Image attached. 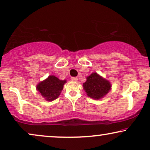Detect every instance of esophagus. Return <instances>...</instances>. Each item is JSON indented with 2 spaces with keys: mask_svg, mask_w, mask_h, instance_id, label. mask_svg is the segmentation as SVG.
Listing matches in <instances>:
<instances>
[{
  "mask_svg": "<svg viewBox=\"0 0 150 150\" xmlns=\"http://www.w3.org/2000/svg\"><path fill=\"white\" fill-rule=\"evenodd\" d=\"M71 81H74V82H76L78 81V79L76 77H72V78H71Z\"/></svg>",
  "mask_w": 150,
  "mask_h": 150,
  "instance_id": "obj_1",
  "label": "esophagus"
}]
</instances>
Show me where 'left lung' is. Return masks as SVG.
Masks as SVG:
<instances>
[{"label":"left lung","mask_w":150,"mask_h":150,"mask_svg":"<svg viewBox=\"0 0 150 150\" xmlns=\"http://www.w3.org/2000/svg\"><path fill=\"white\" fill-rule=\"evenodd\" d=\"M83 87L89 98L100 100L110 91L111 84L98 73L93 72L87 77V81L83 83Z\"/></svg>","instance_id":"8db88e82"}]
</instances>
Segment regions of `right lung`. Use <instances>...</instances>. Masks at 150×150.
<instances>
[{"label":"right lung","mask_w":150,"mask_h":150,"mask_svg":"<svg viewBox=\"0 0 150 150\" xmlns=\"http://www.w3.org/2000/svg\"><path fill=\"white\" fill-rule=\"evenodd\" d=\"M66 80H60L54 75H50L36 86V89L47 101H53L59 98Z\"/></svg>","instance_id":"obj_1"}]
</instances>
